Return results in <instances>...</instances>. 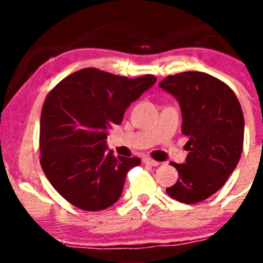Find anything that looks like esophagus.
<instances>
[{
    "mask_svg": "<svg viewBox=\"0 0 263 263\" xmlns=\"http://www.w3.org/2000/svg\"><path fill=\"white\" fill-rule=\"evenodd\" d=\"M143 162H145L146 164H150V166H153V167H157V166H159V164H160L159 162L152 159V158H143Z\"/></svg>",
    "mask_w": 263,
    "mask_h": 263,
    "instance_id": "34e87169",
    "label": "esophagus"
}]
</instances>
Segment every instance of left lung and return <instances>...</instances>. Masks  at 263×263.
Masks as SVG:
<instances>
[{"mask_svg":"<svg viewBox=\"0 0 263 263\" xmlns=\"http://www.w3.org/2000/svg\"><path fill=\"white\" fill-rule=\"evenodd\" d=\"M159 87L178 100L188 138L184 163H171L178 182L166 192L180 203H200L225 184L240 160L245 125L240 101L225 83L204 72L167 76Z\"/></svg>","mask_w":263,"mask_h":263,"instance_id":"obj_1","label":"left lung"}]
</instances>
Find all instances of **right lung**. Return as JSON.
Returning a JSON list of instances; mask_svg holds the SVG:
<instances>
[{"label": "right lung", "instance_id": "1", "mask_svg": "<svg viewBox=\"0 0 263 263\" xmlns=\"http://www.w3.org/2000/svg\"><path fill=\"white\" fill-rule=\"evenodd\" d=\"M155 81L153 75L127 79L84 68L47 95L41 115V166L72 205L101 211L120 199L126 174L141 159L108 150V130L122 122L130 104Z\"/></svg>", "mask_w": 263, "mask_h": 263}]
</instances>
